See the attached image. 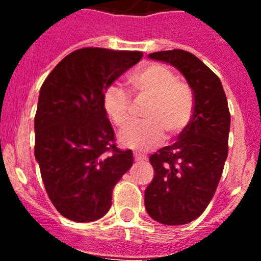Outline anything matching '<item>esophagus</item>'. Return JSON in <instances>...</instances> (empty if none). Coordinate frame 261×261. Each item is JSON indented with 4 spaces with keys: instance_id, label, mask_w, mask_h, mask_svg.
Listing matches in <instances>:
<instances>
[{
    "instance_id": "34e87169",
    "label": "esophagus",
    "mask_w": 261,
    "mask_h": 261,
    "mask_svg": "<svg viewBox=\"0 0 261 261\" xmlns=\"http://www.w3.org/2000/svg\"><path fill=\"white\" fill-rule=\"evenodd\" d=\"M145 159H146V156H145V155H141V154L135 153V161H136V162H142V161H145Z\"/></svg>"
}]
</instances>
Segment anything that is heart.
<instances>
[{
    "label": "heart",
    "mask_w": 261,
    "mask_h": 261,
    "mask_svg": "<svg viewBox=\"0 0 261 261\" xmlns=\"http://www.w3.org/2000/svg\"><path fill=\"white\" fill-rule=\"evenodd\" d=\"M129 84L136 94L149 103L142 117L145 121L132 124L120 135L123 146L147 151L158 146L165 138L176 137L188 126L193 114V93L187 84L177 81L170 68L150 64L130 75ZM103 108L111 121L124 128L130 121L132 106L128 94L117 85H110L102 96Z\"/></svg>",
    "instance_id": "1"
}]
</instances>
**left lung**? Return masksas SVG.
Returning a JSON list of instances; mask_svg holds the SVG:
<instances>
[{
	"label": "left lung",
	"instance_id": "obj_1",
	"mask_svg": "<svg viewBox=\"0 0 261 261\" xmlns=\"http://www.w3.org/2000/svg\"><path fill=\"white\" fill-rule=\"evenodd\" d=\"M149 57L175 66L193 91L192 119L174 145L150 155L154 177L145 191L154 221L184 225L201 216L216 193L229 151V106L220 78L195 55L172 49Z\"/></svg>",
	"mask_w": 261,
	"mask_h": 261
}]
</instances>
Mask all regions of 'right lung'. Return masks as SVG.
I'll return each instance as SVG.
<instances>
[{
  "label": "right lung",
  "mask_w": 261,
  "mask_h": 261,
  "mask_svg": "<svg viewBox=\"0 0 261 261\" xmlns=\"http://www.w3.org/2000/svg\"><path fill=\"white\" fill-rule=\"evenodd\" d=\"M142 52L81 48L55 66L41 85L35 115V158L49 200L75 222L102 218L112 190L133 165L120 150L102 96Z\"/></svg>",
  "instance_id": "obj_1"
}]
</instances>
